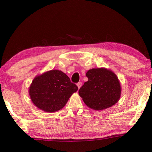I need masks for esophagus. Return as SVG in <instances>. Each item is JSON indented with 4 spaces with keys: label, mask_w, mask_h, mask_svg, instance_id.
Returning <instances> with one entry per match:
<instances>
[{
    "label": "esophagus",
    "mask_w": 152,
    "mask_h": 152,
    "mask_svg": "<svg viewBox=\"0 0 152 152\" xmlns=\"http://www.w3.org/2000/svg\"><path fill=\"white\" fill-rule=\"evenodd\" d=\"M77 86H78V89H80V88H81V87H82V82H78V83H77Z\"/></svg>",
    "instance_id": "esophagus-1"
}]
</instances>
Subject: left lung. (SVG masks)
Returning <instances> with one entry per match:
<instances>
[{"mask_svg": "<svg viewBox=\"0 0 152 152\" xmlns=\"http://www.w3.org/2000/svg\"><path fill=\"white\" fill-rule=\"evenodd\" d=\"M88 81L79 89V95L90 108L102 110L111 107L120 99L121 88L113 71L106 68L92 69L87 72Z\"/></svg>", "mask_w": 152, "mask_h": 152, "instance_id": "left-lung-1", "label": "left lung"}]
</instances>
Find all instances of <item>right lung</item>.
Returning <instances> with one entry per match:
<instances>
[{
    "label": "right lung",
    "mask_w": 152,
    "mask_h": 152,
    "mask_svg": "<svg viewBox=\"0 0 152 152\" xmlns=\"http://www.w3.org/2000/svg\"><path fill=\"white\" fill-rule=\"evenodd\" d=\"M78 89L66 74L59 70H51L35 77L28 93L37 108L51 113L62 109Z\"/></svg>",
    "instance_id": "1"
}]
</instances>
